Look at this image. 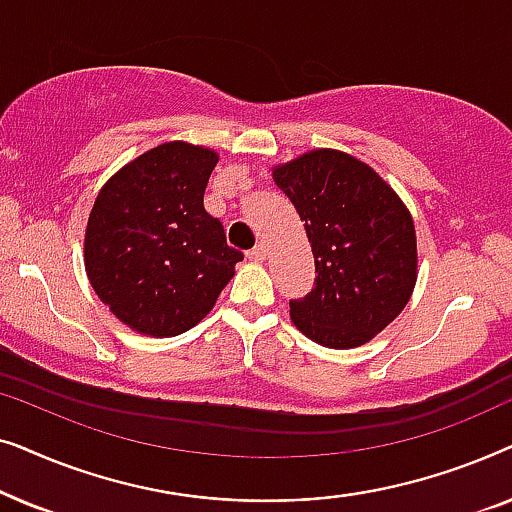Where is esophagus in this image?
<instances>
[{
  "mask_svg": "<svg viewBox=\"0 0 512 512\" xmlns=\"http://www.w3.org/2000/svg\"><path fill=\"white\" fill-rule=\"evenodd\" d=\"M247 258H249V261H254V263H263L265 261V247H263V244H258V247L247 251Z\"/></svg>",
  "mask_w": 512,
  "mask_h": 512,
  "instance_id": "1",
  "label": "esophagus"
}]
</instances>
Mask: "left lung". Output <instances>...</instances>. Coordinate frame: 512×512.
<instances>
[{"instance_id":"obj_1","label":"left lung","mask_w":512,"mask_h":512,"mask_svg":"<svg viewBox=\"0 0 512 512\" xmlns=\"http://www.w3.org/2000/svg\"><path fill=\"white\" fill-rule=\"evenodd\" d=\"M272 179L305 221L314 286L291 300V321L317 345L352 349L384 331L417 282V237L408 207L359 158L314 149L277 165Z\"/></svg>"}]
</instances>
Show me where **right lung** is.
I'll return each mask as SVG.
<instances>
[{
  "label": "right lung",
  "instance_id": "add662e5",
  "mask_svg": "<svg viewBox=\"0 0 512 512\" xmlns=\"http://www.w3.org/2000/svg\"><path fill=\"white\" fill-rule=\"evenodd\" d=\"M216 163L205 146L165 142L97 193L83 261L97 298L132 331L172 338L193 328L244 258L202 205Z\"/></svg>",
  "mask_w": 512,
  "mask_h": 512
}]
</instances>
